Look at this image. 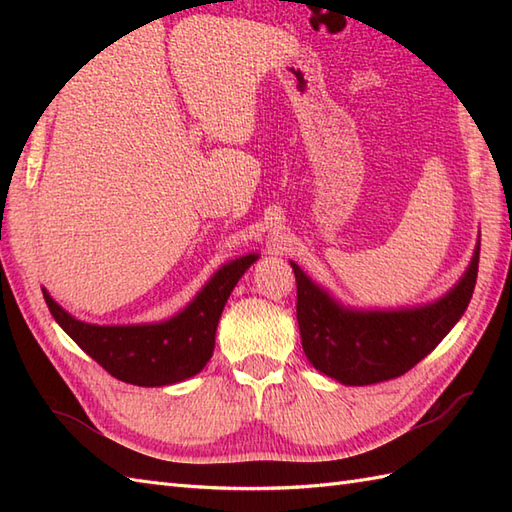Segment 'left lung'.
Wrapping results in <instances>:
<instances>
[{"instance_id":"obj_1","label":"left lung","mask_w":512,"mask_h":512,"mask_svg":"<svg viewBox=\"0 0 512 512\" xmlns=\"http://www.w3.org/2000/svg\"><path fill=\"white\" fill-rule=\"evenodd\" d=\"M480 242L471 264L447 295L422 306L358 310L343 306L328 290L290 262L297 277V321L308 361L341 385H374L402 376L436 350L462 319L475 290Z\"/></svg>"}]
</instances>
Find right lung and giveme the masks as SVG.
Returning a JSON list of instances; mask_svg holds the SVG:
<instances>
[{
  "instance_id": "1",
  "label": "right lung",
  "mask_w": 512,
  "mask_h": 512,
  "mask_svg": "<svg viewBox=\"0 0 512 512\" xmlns=\"http://www.w3.org/2000/svg\"><path fill=\"white\" fill-rule=\"evenodd\" d=\"M257 253L226 262L173 317L156 323L96 325L63 310L43 288V299L63 332L114 378L138 387L176 385L202 372L215 347V330L226 299Z\"/></svg>"
}]
</instances>
